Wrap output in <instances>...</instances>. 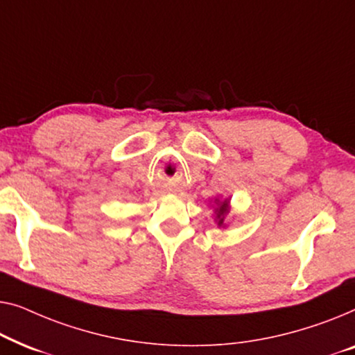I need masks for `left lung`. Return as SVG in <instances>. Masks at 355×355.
Wrapping results in <instances>:
<instances>
[{"label": "left lung", "instance_id": "8db88e82", "mask_svg": "<svg viewBox=\"0 0 355 355\" xmlns=\"http://www.w3.org/2000/svg\"><path fill=\"white\" fill-rule=\"evenodd\" d=\"M212 209H214V222L217 223L218 228H225L227 227V222L225 218L228 216L230 209V198H216L212 201Z\"/></svg>", "mask_w": 355, "mask_h": 355}]
</instances>
